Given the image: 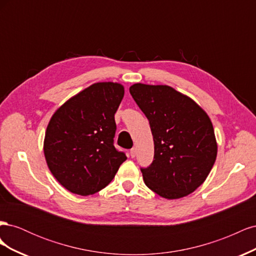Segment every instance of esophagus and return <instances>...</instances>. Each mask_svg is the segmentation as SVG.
<instances>
[{
  "label": "esophagus",
  "mask_w": 256,
  "mask_h": 256,
  "mask_svg": "<svg viewBox=\"0 0 256 256\" xmlns=\"http://www.w3.org/2000/svg\"><path fill=\"white\" fill-rule=\"evenodd\" d=\"M130 156L132 158H134L136 156V147H132V148L130 150Z\"/></svg>",
  "instance_id": "esophagus-1"
}]
</instances>
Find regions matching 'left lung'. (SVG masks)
Segmentation results:
<instances>
[{
  "label": "left lung",
  "mask_w": 256,
  "mask_h": 256,
  "mask_svg": "<svg viewBox=\"0 0 256 256\" xmlns=\"http://www.w3.org/2000/svg\"><path fill=\"white\" fill-rule=\"evenodd\" d=\"M130 94L150 120L154 161L141 168L145 184L158 196H187L210 173L218 152L212 122L189 96L168 85H131Z\"/></svg>",
  "instance_id": "left-lung-1"
}]
</instances>
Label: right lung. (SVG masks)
<instances>
[{"mask_svg":"<svg viewBox=\"0 0 256 256\" xmlns=\"http://www.w3.org/2000/svg\"><path fill=\"white\" fill-rule=\"evenodd\" d=\"M124 94L120 83H94L52 115L44 140V158L56 180L74 194L90 196L106 187L127 159L113 145L114 114Z\"/></svg>","mask_w":256,"mask_h":256,"instance_id":"add662e5","label":"right lung"}]
</instances>
